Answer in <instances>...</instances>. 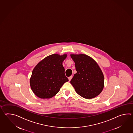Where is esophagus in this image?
<instances>
[{"label":"esophagus","instance_id":"esophagus-1","mask_svg":"<svg viewBox=\"0 0 133 133\" xmlns=\"http://www.w3.org/2000/svg\"><path fill=\"white\" fill-rule=\"evenodd\" d=\"M72 76H70V77H69V78H68L69 81H70L71 80V79H72Z\"/></svg>","mask_w":133,"mask_h":133}]
</instances>
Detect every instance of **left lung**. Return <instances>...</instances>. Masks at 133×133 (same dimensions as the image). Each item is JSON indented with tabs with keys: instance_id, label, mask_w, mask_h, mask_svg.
I'll return each mask as SVG.
<instances>
[{
	"instance_id": "obj_1",
	"label": "left lung",
	"mask_w": 133,
	"mask_h": 133,
	"mask_svg": "<svg viewBox=\"0 0 133 133\" xmlns=\"http://www.w3.org/2000/svg\"><path fill=\"white\" fill-rule=\"evenodd\" d=\"M77 73L71 81L76 92L90 99L100 94L104 87V76L97 62L85 54H71Z\"/></svg>"
}]
</instances>
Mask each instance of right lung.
Here are the masks:
<instances>
[{
  "label": "right lung",
  "mask_w": 133,
  "mask_h": 133,
  "mask_svg": "<svg viewBox=\"0 0 133 133\" xmlns=\"http://www.w3.org/2000/svg\"><path fill=\"white\" fill-rule=\"evenodd\" d=\"M66 57V54H53L45 58L34 68L30 78V85L37 96L42 99L52 98L68 82L62 65Z\"/></svg>",
  "instance_id": "add662e5"
}]
</instances>
